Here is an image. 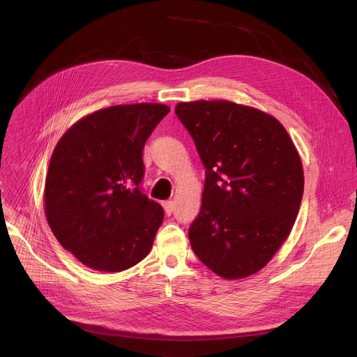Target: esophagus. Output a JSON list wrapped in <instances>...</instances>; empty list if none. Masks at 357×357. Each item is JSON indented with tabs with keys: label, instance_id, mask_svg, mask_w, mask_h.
Masks as SVG:
<instances>
[{
	"label": "esophagus",
	"instance_id": "obj_1",
	"mask_svg": "<svg viewBox=\"0 0 357 357\" xmlns=\"http://www.w3.org/2000/svg\"><path fill=\"white\" fill-rule=\"evenodd\" d=\"M162 207H164L167 215H171L172 211H174V202H172V201H165L164 204H162Z\"/></svg>",
	"mask_w": 357,
	"mask_h": 357
}]
</instances>
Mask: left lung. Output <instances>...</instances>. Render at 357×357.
Returning <instances> with one entry per match:
<instances>
[{
  "label": "left lung",
  "mask_w": 357,
  "mask_h": 357,
  "mask_svg": "<svg viewBox=\"0 0 357 357\" xmlns=\"http://www.w3.org/2000/svg\"><path fill=\"white\" fill-rule=\"evenodd\" d=\"M176 114L207 168L192 250L222 278L253 275L295 225L304 193L298 150L274 116L253 107L201 100L178 102Z\"/></svg>",
  "instance_id": "8db88e82"
}]
</instances>
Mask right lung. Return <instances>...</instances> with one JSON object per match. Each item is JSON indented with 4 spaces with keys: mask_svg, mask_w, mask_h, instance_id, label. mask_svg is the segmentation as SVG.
Segmentation results:
<instances>
[{
    "mask_svg": "<svg viewBox=\"0 0 357 357\" xmlns=\"http://www.w3.org/2000/svg\"><path fill=\"white\" fill-rule=\"evenodd\" d=\"M168 113L153 102L107 107L75 122L53 150L46 219L83 265L121 273L152 250L164 210L139 190L143 149Z\"/></svg>",
    "mask_w": 357,
    "mask_h": 357,
    "instance_id": "1",
    "label": "right lung"
}]
</instances>
